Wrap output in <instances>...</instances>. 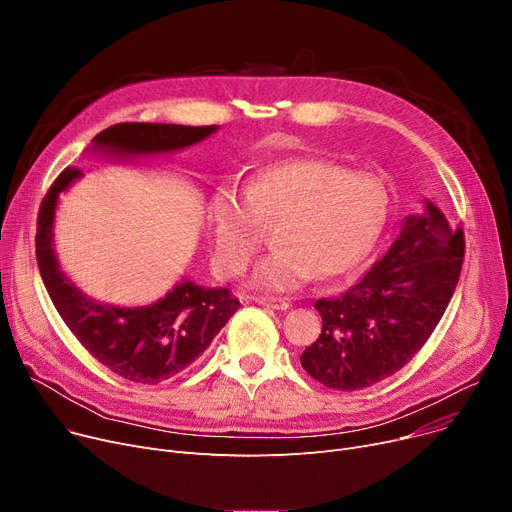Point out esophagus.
I'll list each match as a JSON object with an SVG mask.
<instances>
[{
    "instance_id": "esophagus-1",
    "label": "esophagus",
    "mask_w": 512,
    "mask_h": 512,
    "mask_svg": "<svg viewBox=\"0 0 512 512\" xmlns=\"http://www.w3.org/2000/svg\"><path fill=\"white\" fill-rule=\"evenodd\" d=\"M254 302H258L260 306H269V308H275V310H287V308H289V302H287L285 298L258 296V298H254Z\"/></svg>"
}]
</instances>
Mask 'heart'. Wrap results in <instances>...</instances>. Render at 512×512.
<instances>
[{
	"mask_svg": "<svg viewBox=\"0 0 512 512\" xmlns=\"http://www.w3.org/2000/svg\"><path fill=\"white\" fill-rule=\"evenodd\" d=\"M392 198L373 175L342 164L296 158L264 166L243 193L221 189L208 204L212 260L223 277H237L260 248L264 227L277 225V250L250 275L262 291H289L314 275L352 273L379 243Z\"/></svg>",
	"mask_w": 512,
	"mask_h": 512,
	"instance_id": "1",
	"label": "heart"
}]
</instances>
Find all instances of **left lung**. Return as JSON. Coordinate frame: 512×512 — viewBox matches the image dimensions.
Instances as JSON below:
<instances>
[{
  "label": "left lung",
  "mask_w": 512,
  "mask_h": 512,
  "mask_svg": "<svg viewBox=\"0 0 512 512\" xmlns=\"http://www.w3.org/2000/svg\"><path fill=\"white\" fill-rule=\"evenodd\" d=\"M465 233L425 200L396 241L339 298L316 300L319 339L304 350V371L319 383L354 392L400 371L440 323L454 294Z\"/></svg>",
  "instance_id": "obj_1"
}]
</instances>
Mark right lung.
Masks as SVG:
<instances>
[{
    "instance_id": "obj_1",
    "label": "right lung",
    "mask_w": 512,
    "mask_h": 512,
    "mask_svg": "<svg viewBox=\"0 0 512 512\" xmlns=\"http://www.w3.org/2000/svg\"><path fill=\"white\" fill-rule=\"evenodd\" d=\"M218 127L160 123H120L93 137V150L114 156H148L183 150L212 135ZM83 173L64 168L47 191L37 218V264L62 321L81 346L118 377L156 385L179 375L200 358L239 308L227 287H204L193 281L141 308H118L87 298L60 271L52 246V227L60 193Z\"/></svg>"
}]
</instances>
